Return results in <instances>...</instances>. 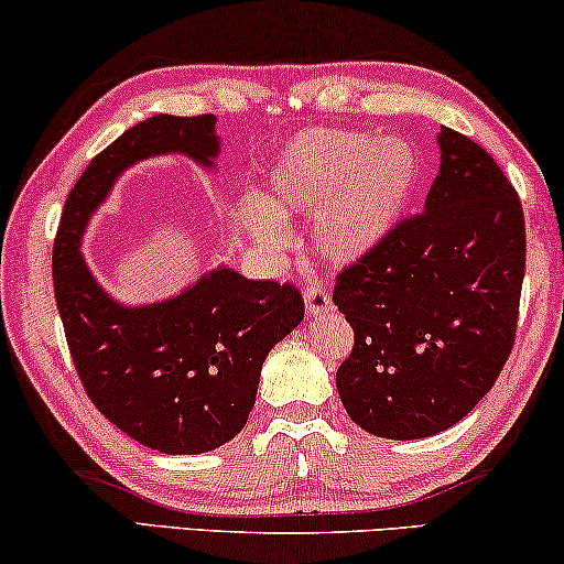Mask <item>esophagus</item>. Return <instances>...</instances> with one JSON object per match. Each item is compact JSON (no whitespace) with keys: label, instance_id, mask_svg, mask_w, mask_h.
Wrapping results in <instances>:
<instances>
[{"label":"esophagus","instance_id":"obj_1","mask_svg":"<svg viewBox=\"0 0 564 564\" xmlns=\"http://www.w3.org/2000/svg\"><path fill=\"white\" fill-rule=\"evenodd\" d=\"M305 307H307V313H311V315L326 313L330 307V290L321 280H307Z\"/></svg>","mask_w":564,"mask_h":564}]
</instances>
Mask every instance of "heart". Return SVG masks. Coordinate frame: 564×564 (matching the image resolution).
I'll return each instance as SVG.
<instances>
[{"label":"heart","mask_w":564,"mask_h":564,"mask_svg":"<svg viewBox=\"0 0 564 564\" xmlns=\"http://www.w3.org/2000/svg\"><path fill=\"white\" fill-rule=\"evenodd\" d=\"M419 182V159L400 138L375 143L357 130H307L280 153L269 203L243 197L241 218L259 243L284 241L282 215H318L315 246L354 261L382 241Z\"/></svg>","instance_id":"obj_1"}]
</instances>
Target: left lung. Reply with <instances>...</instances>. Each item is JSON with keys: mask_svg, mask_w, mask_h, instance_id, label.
Segmentation results:
<instances>
[{"mask_svg": "<svg viewBox=\"0 0 564 564\" xmlns=\"http://www.w3.org/2000/svg\"><path fill=\"white\" fill-rule=\"evenodd\" d=\"M442 166L423 213L336 274L354 328L336 372L349 419L382 438H423L480 403L511 357L527 269L513 184L482 145L438 133Z\"/></svg>", "mask_w": 564, "mask_h": 564, "instance_id": "1", "label": "left lung"}]
</instances>
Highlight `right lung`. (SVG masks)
I'll return each instance as SVG.
<instances>
[{"label":"right lung","mask_w":564,"mask_h":564,"mask_svg":"<svg viewBox=\"0 0 564 564\" xmlns=\"http://www.w3.org/2000/svg\"><path fill=\"white\" fill-rule=\"evenodd\" d=\"M213 166L215 115H156L126 130L68 192L53 243V290L76 375L107 421L164 454H203L246 426L261 365L303 321L295 284L253 282L213 269L166 303L122 307L95 282L79 251L89 215L122 169L159 153Z\"/></svg>","instance_id":"obj_1"}]
</instances>
